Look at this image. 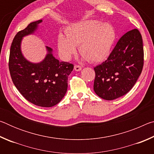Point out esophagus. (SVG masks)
I'll return each instance as SVG.
<instances>
[{"mask_svg": "<svg viewBox=\"0 0 154 154\" xmlns=\"http://www.w3.org/2000/svg\"><path fill=\"white\" fill-rule=\"evenodd\" d=\"M82 67L79 66V65H75V66H74L75 71H80L81 70H82Z\"/></svg>", "mask_w": 154, "mask_h": 154, "instance_id": "1", "label": "esophagus"}]
</instances>
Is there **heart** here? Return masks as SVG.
Masks as SVG:
<instances>
[{"label": "heart", "instance_id": "b5f03b06", "mask_svg": "<svg viewBox=\"0 0 154 154\" xmlns=\"http://www.w3.org/2000/svg\"><path fill=\"white\" fill-rule=\"evenodd\" d=\"M58 36V48L64 60H69L77 52L92 63L105 60L110 54L116 39V31L111 24L96 20H86L68 26Z\"/></svg>", "mask_w": 154, "mask_h": 154}]
</instances>
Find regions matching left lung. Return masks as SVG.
Here are the masks:
<instances>
[{"label": "left lung", "instance_id": "left-lung-1", "mask_svg": "<svg viewBox=\"0 0 154 154\" xmlns=\"http://www.w3.org/2000/svg\"><path fill=\"white\" fill-rule=\"evenodd\" d=\"M143 39L137 29L122 36L106 61L94 68V90L99 97L112 100L132 89L143 66Z\"/></svg>", "mask_w": 154, "mask_h": 154}]
</instances>
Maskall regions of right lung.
<instances>
[{"label":"right lung","instance_id":"right-lung-1","mask_svg":"<svg viewBox=\"0 0 154 154\" xmlns=\"http://www.w3.org/2000/svg\"><path fill=\"white\" fill-rule=\"evenodd\" d=\"M42 22L40 20L30 23L15 36L10 49L9 69L15 86L28 101L39 106L51 107L64 96L68 76L74 66L69 62H60L52 54L53 49L48 46L46 56L38 63L28 61L23 56V37L35 33Z\"/></svg>","mask_w":154,"mask_h":154}]
</instances>
